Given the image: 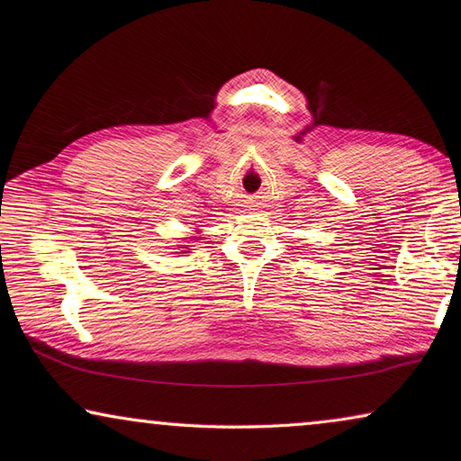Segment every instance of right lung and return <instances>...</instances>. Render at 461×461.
Masks as SVG:
<instances>
[{"mask_svg":"<svg viewBox=\"0 0 461 461\" xmlns=\"http://www.w3.org/2000/svg\"><path fill=\"white\" fill-rule=\"evenodd\" d=\"M198 233H200V231H198ZM184 240H190V241H195V240H200V238H195V236H192V238H184ZM180 249H182V251H174V253H190L192 246H182Z\"/></svg>","mask_w":461,"mask_h":461,"instance_id":"1","label":"right lung"}]
</instances>
